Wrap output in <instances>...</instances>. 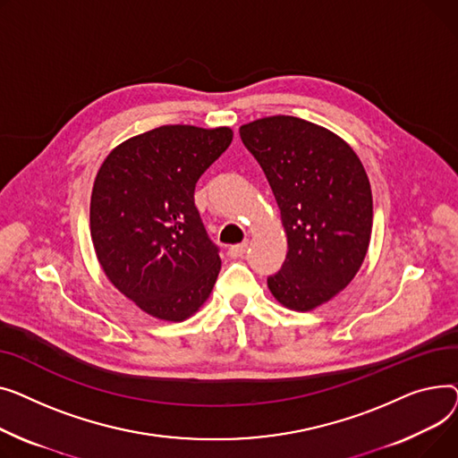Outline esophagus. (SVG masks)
I'll return each instance as SVG.
<instances>
[{
  "label": "esophagus",
  "mask_w": 458,
  "mask_h": 458,
  "mask_svg": "<svg viewBox=\"0 0 458 458\" xmlns=\"http://www.w3.org/2000/svg\"><path fill=\"white\" fill-rule=\"evenodd\" d=\"M246 250H248V242H242V244L231 246L227 253H229V257H233V259H240V257H244Z\"/></svg>",
  "instance_id": "esophagus-1"
}]
</instances>
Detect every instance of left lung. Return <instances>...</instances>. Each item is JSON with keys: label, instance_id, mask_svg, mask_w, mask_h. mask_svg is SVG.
Segmentation results:
<instances>
[{"label": "left lung", "instance_id": "obj_1", "mask_svg": "<svg viewBox=\"0 0 458 458\" xmlns=\"http://www.w3.org/2000/svg\"><path fill=\"white\" fill-rule=\"evenodd\" d=\"M240 139L272 186L288 240L267 288L298 312L327 303L353 281L369 246L373 201L360 158L333 131L295 116L240 125Z\"/></svg>", "mask_w": 458, "mask_h": 458}]
</instances>
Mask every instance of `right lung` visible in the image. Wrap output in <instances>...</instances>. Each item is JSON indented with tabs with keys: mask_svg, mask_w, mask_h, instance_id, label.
<instances>
[{
	"mask_svg": "<svg viewBox=\"0 0 458 458\" xmlns=\"http://www.w3.org/2000/svg\"><path fill=\"white\" fill-rule=\"evenodd\" d=\"M231 140L229 127L163 125L116 146L98 170L90 198L96 257L114 288L157 319L194 316L218 279L222 260L194 188Z\"/></svg>",
	"mask_w": 458,
	"mask_h": 458,
	"instance_id": "right-lung-1",
	"label": "right lung"
}]
</instances>
